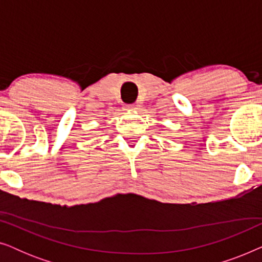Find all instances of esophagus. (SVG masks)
I'll return each instance as SVG.
<instances>
[{
  "mask_svg": "<svg viewBox=\"0 0 262 262\" xmlns=\"http://www.w3.org/2000/svg\"><path fill=\"white\" fill-rule=\"evenodd\" d=\"M126 110L127 111H137L138 110V105H136V103H132V105H127L126 106Z\"/></svg>",
  "mask_w": 262,
  "mask_h": 262,
  "instance_id": "1",
  "label": "esophagus"
}]
</instances>
